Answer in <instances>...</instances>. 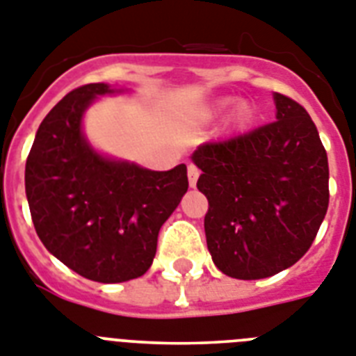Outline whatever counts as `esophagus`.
Listing matches in <instances>:
<instances>
[{"instance_id": "obj_1", "label": "esophagus", "mask_w": 356, "mask_h": 356, "mask_svg": "<svg viewBox=\"0 0 356 356\" xmlns=\"http://www.w3.org/2000/svg\"><path fill=\"white\" fill-rule=\"evenodd\" d=\"M187 175H189V185H191V187H196V181H198V176H200L198 167L191 163V165L187 167Z\"/></svg>"}]
</instances>
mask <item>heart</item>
<instances>
[{"mask_svg": "<svg viewBox=\"0 0 356 356\" xmlns=\"http://www.w3.org/2000/svg\"><path fill=\"white\" fill-rule=\"evenodd\" d=\"M240 118H245V111H242V113H240Z\"/></svg>", "mask_w": 356, "mask_h": 356, "instance_id": "heart-1", "label": "heart"}]
</instances>
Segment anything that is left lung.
Segmentation results:
<instances>
[{
    "mask_svg": "<svg viewBox=\"0 0 356 356\" xmlns=\"http://www.w3.org/2000/svg\"><path fill=\"white\" fill-rule=\"evenodd\" d=\"M277 120L202 143L193 161L209 209L204 227L214 266L258 280L304 257L330 205V165L304 107L275 92Z\"/></svg>",
    "mask_w": 356,
    "mask_h": 356,
    "instance_id": "1",
    "label": "left lung"
}]
</instances>
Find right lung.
<instances>
[{"instance_id": "add662e5", "label": "right lung", "mask_w": 356, "mask_h": 356, "mask_svg": "<svg viewBox=\"0 0 356 356\" xmlns=\"http://www.w3.org/2000/svg\"><path fill=\"white\" fill-rule=\"evenodd\" d=\"M105 83L70 90L47 114L25 165L38 236L72 271L102 284L142 277L158 233L187 193V167L149 171L99 156L81 134V116Z\"/></svg>"}]
</instances>
